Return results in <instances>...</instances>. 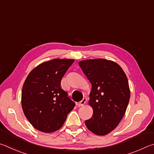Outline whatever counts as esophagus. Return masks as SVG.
Wrapping results in <instances>:
<instances>
[{
	"mask_svg": "<svg viewBox=\"0 0 154 154\" xmlns=\"http://www.w3.org/2000/svg\"><path fill=\"white\" fill-rule=\"evenodd\" d=\"M86 101H87V98H83L82 100H81L79 103H78V106H83L85 104V103H86Z\"/></svg>",
	"mask_w": 154,
	"mask_h": 154,
	"instance_id": "esophagus-1",
	"label": "esophagus"
}]
</instances>
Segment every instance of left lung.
Wrapping results in <instances>:
<instances>
[{
    "label": "left lung",
    "instance_id": "1",
    "mask_svg": "<svg viewBox=\"0 0 154 154\" xmlns=\"http://www.w3.org/2000/svg\"><path fill=\"white\" fill-rule=\"evenodd\" d=\"M79 65L92 84L89 105L93 116L85 124L95 134H107L118 126L128 105L126 75L119 65L105 59L86 60Z\"/></svg>",
    "mask_w": 154,
    "mask_h": 154
}]
</instances>
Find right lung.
Instances as JSON below:
<instances>
[{
    "mask_svg": "<svg viewBox=\"0 0 154 154\" xmlns=\"http://www.w3.org/2000/svg\"><path fill=\"white\" fill-rule=\"evenodd\" d=\"M74 62L54 59L35 68L25 80L22 106L25 116L36 130L53 132L62 126L75 103L62 89V77Z\"/></svg>",
    "mask_w": 154,
    "mask_h": 154,
    "instance_id": "add662e5",
    "label": "right lung"
}]
</instances>
